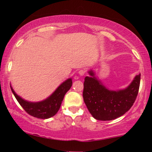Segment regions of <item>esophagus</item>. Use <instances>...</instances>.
I'll return each mask as SVG.
<instances>
[{
  "label": "esophagus",
  "mask_w": 152,
  "mask_h": 152,
  "mask_svg": "<svg viewBox=\"0 0 152 152\" xmlns=\"http://www.w3.org/2000/svg\"><path fill=\"white\" fill-rule=\"evenodd\" d=\"M85 73H86V71H85L84 70H83V69H81V70H80L79 71H78V74L81 76H83V75L85 74Z\"/></svg>",
  "instance_id": "1"
}]
</instances>
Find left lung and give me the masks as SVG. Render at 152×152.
Listing matches in <instances>:
<instances>
[{
  "mask_svg": "<svg viewBox=\"0 0 152 152\" xmlns=\"http://www.w3.org/2000/svg\"><path fill=\"white\" fill-rule=\"evenodd\" d=\"M83 83V101L94 118L110 121L120 117L133 106L139 92L141 74L124 89L113 91L103 84L93 70L88 71Z\"/></svg>",
  "mask_w": 152,
  "mask_h": 152,
  "instance_id": "8db88e82",
  "label": "left lung"
}]
</instances>
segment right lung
<instances>
[{
	"label": "right lung",
	"mask_w": 152,
	"mask_h": 152,
	"mask_svg": "<svg viewBox=\"0 0 152 152\" xmlns=\"http://www.w3.org/2000/svg\"><path fill=\"white\" fill-rule=\"evenodd\" d=\"M72 86V78H69L64 81L48 98L41 102H31L25 100L15 92L10 86L12 92L20 105L26 112L36 118L46 119L50 118L58 112L64 96Z\"/></svg>",
	"instance_id": "obj_1"
}]
</instances>
